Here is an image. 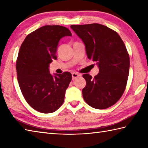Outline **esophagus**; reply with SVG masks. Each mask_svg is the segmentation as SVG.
<instances>
[{"mask_svg":"<svg viewBox=\"0 0 148 148\" xmlns=\"http://www.w3.org/2000/svg\"><path fill=\"white\" fill-rule=\"evenodd\" d=\"M79 76H80V75L79 74L76 73V72H73V73H72V77L73 80L77 79V78L79 77Z\"/></svg>","mask_w":148,"mask_h":148,"instance_id":"esophagus-1","label":"esophagus"}]
</instances>
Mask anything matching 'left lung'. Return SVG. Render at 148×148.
<instances>
[{"label":"left lung","mask_w":148,"mask_h":148,"mask_svg":"<svg viewBox=\"0 0 148 148\" xmlns=\"http://www.w3.org/2000/svg\"><path fill=\"white\" fill-rule=\"evenodd\" d=\"M71 27L85 45L88 58L99 68L93 78L83 75L86 82L82 90L84 101L93 108H108L121 98L127 83L130 58L125 44L117 32L99 23Z\"/></svg>","instance_id":"obj_1"}]
</instances>
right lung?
I'll use <instances>...</instances> for the list:
<instances>
[{
	"mask_svg": "<svg viewBox=\"0 0 148 148\" xmlns=\"http://www.w3.org/2000/svg\"><path fill=\"white\" fill-rule=\"evenodd\" d=\"M71 36L65 27L46 25L29 34L20 47L16 64L18 84L27 102L37 111L53 112L64 103L72 75L65 72L53 76L49 65L57 58L59 40Z\"/></svg>",
	"mask_w": 148,
	"mask_h": 148,
	"instance_id": "add662e5",
	"label": "right lung"
}]
</instances>
